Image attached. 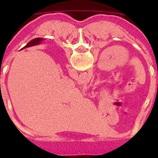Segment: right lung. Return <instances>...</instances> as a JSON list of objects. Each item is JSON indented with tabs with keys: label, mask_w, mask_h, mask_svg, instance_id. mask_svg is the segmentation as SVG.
Here are the masks:
<instances>
[{
	"label": "right lung",
	"mask_w": 158,
	"mask_h": 158,
	"mask_svg": "<svg viewBox=\"0 0 158 158\" xmlns=\"http://www.w3.org/2000/svg\"><path fill=\"white\" fill-rule=\"evenodd\" d=\"M44 39H42V38H35L34 40H31L28 43H27V45L23 47L22 49L27 48V47H33V46H36V45H40V43H41L42 41H43Z\"/></svg>",
	"instance_id": "right-lung-1"
}]
</instances>
